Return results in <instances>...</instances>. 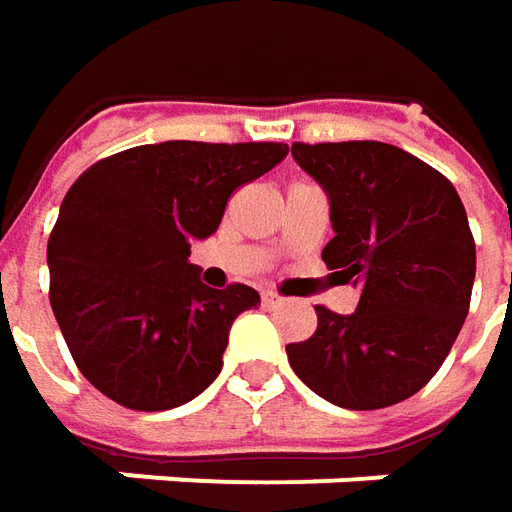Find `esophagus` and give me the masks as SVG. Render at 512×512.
<instances>
[{
	"mask_svg": "<svg viewBox=\"0 0 512 512\" xmlns=\"http://www.w3.org/2000/svg\"><path fill=\"white\" fill-rule=\"evenodd\" d=\"M260 300H263V306H266V309H280V306H283V297H277V294H272V291H263V294H260Z\"/></svg>",
	"mask_w": 512,
	"mask_h": 512,
	"instance_id": "esophagus-1",
	"label": "esophagus"
}]
</instances>
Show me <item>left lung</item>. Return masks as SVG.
Masks as SVG:
<instances>
[{
  "instance_id": "1",
  "label": "left lung",
  "mask_w": 512,
  "mask_h": 512,
  "mask_svg": "<svg viewBox=\"0 0 512 512\" xmlns=\"http://www.w3.org/2000/svg\"><path fill=\"white\" fill-rule=\"evenodd\" d=\"M326 189L323 260L360 289L351 314L317 306V331L286 345L294 374L348 411L414 397L456 343L476 277L465 206L442 172L382 141L291 144Z\"/></svg>"
}]
</instances>
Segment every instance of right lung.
Returning a JSON list of instances; mask_svg holds the SVG:
<instances>
[{"label": "right lung", "instance_id": "right-lung-1", "mask_svg": "<svg viewBox=\"0 0 512 512\" xmlns=\"http://www.w3.org/2000/svg\"><path fill=\"white\" fill-rule=\"evenodd\" d=\"M286 152L272 141L144 144L101 158L70 186L47 240L50 306L104 397L167 411L221 374L229 328L260 294L203 286L189 246L221 226L238 186Z\"/></svg>", "mask_w": 512, "mask_h": 512}]
</instances>
